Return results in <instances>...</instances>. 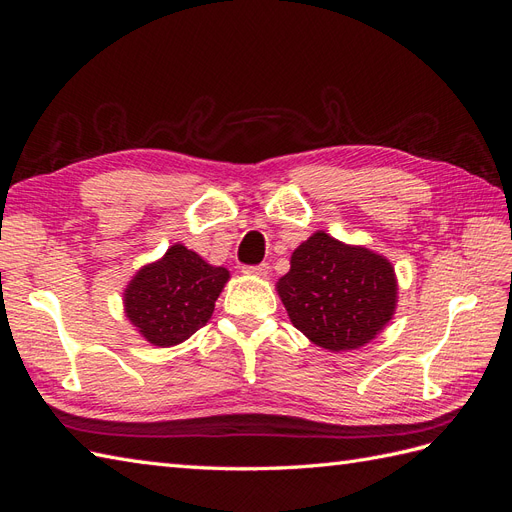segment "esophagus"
Returning a JSON list of instances; mask_svg holds the SVG:
<instances>
[{"label":"esophagus","mask_w":512,"mask_h":512,"mask_svg":"<svg viewBox=\"0 0 512 512\" xmlns=\"http://www.w3.org/2000/svg\"><path fill=\"white\" fill-rule=\"evenodd\" d=\"M243 273L256 275V277H267L269 265H267V262H260V265H254V267H243Z\"/></svg>","instance_id":"34e87169"}]
</instances>
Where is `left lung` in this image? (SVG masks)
Listing matches in <instances>:
<instances>
[{"mask_svg":"<svg viewBox=\"0 0 512 512\" xmlns=\"http://www.w3.org/2000/svg\"><path fill=\"white\" fill-rule=\"evenodd\" d=\"M290 322L309 342L342 352L374 339L395 314V269L384 256L314 232L277 282Z\"/></svg>","mask_w":512,"mask_h":512,"instance_id":"obj_1","label":"left lung"}]
</instances>
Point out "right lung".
Instances as JSON below:
<instances>
[{"label": "right lung", "mask_w": 512, "mask_h": 512, "mask_svg": "<svg viewBox=\"0 0 512 512\" xmlns=\"http://www.w3.org/2000/svg\"><path fill=\"white\" fill-rule=\"evenodd\" d=\"M228 277L224 267H213L175 243L132 277L123 290V307L149 344L177 346L209 322Z\"/></svg>", "instance_id": "right-lung-1"}]
</instances>
